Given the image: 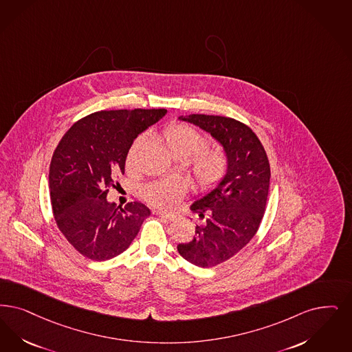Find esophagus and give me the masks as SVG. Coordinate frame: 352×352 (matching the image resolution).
Wrapping results in <instances>:
<instances>
[{
	"label": "esophagus",
	"instance_id": "esophagus-1",
	"mask_svg": "<svg viewBox=\"0 0 352 352\" xmlns=\"http://www.w3.org/2000/svg\"><path fill=\"white\" fill-rule=\"evenodd\" d=\"M160 217H164V219H166V220H170V221H173V220H177L178 219V214H175V213H169V212H158L157 213Z\"/></svg>",
	"mask_w": 352,
	"mask_h": 352
}]
</instances>
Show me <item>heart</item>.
I'll return each mask as SVG.
<instances>
[{"instance_id": "b5f03b06", "label": "heart", "mask_w": 352, "mask_h": 352, "mask_svg": "<svg viewBox=\"0 0 352 352\" xmlns=\"http://www.w3.org/2000/svg\"><path fill=\"white\" fill-rule=\"evenodd\" d=\"M142 140V138H138L131 145L126 155L128 166L132 165L133 155ZM158 140L177 160H186L195 155L190 161V168L200 188L211 190L226 177V155L219 149H203L207 145V140L195 128L184 123H173L158 133ZM184 192L186 186L181 181L149 183L142 190L145 200L158 208H174L181 203Z\"/></svg>"}]
</instances>
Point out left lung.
<instances>
[{
	"label": "left lung",
	"instance_id": "obj_1",
	"mask_svg": "<svg viewBox=\"0 0 352 352\" xmlns=\"http://www.w3.org/2000/svg\"><path fill=\"white\" fill-rule=\"evenodd\" d=\"M208 132L226 152L228 169L223 181L195 200L191 210L206 219L178 253L197 267L217 266L245 248L263 219L270 187V164L262 142L236 119L192 113L179 116Z\"/></svg>",
	"mask_w": 352,
	"mask_h": 352
}]
</instances>
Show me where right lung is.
<instances>
[{
  "mask_svg": "<svg viewBox=\"0 0 352 352\" xmlns=\"http://www.w3.org/2000/svg\"><path fill=\"white\" fill-rule=\"evenodd\" d=\"M165 109L90 113L63 136L50 165V191L57 226L72 246L93 261L126 252L151 214L139 201L124 208L107 200L124 174L133 140L165 116Z\"/></svg>",
  "mask_w": 352,
  "mask_h": 352,
  "instance_id": "right-lung-1",
  "label": "right lung"
}]
</instances>
